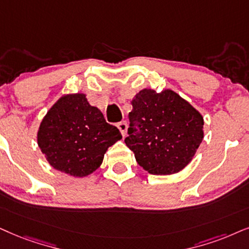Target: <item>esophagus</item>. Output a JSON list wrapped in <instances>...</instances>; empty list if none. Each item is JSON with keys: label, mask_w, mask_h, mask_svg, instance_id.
<instances>
[{"label": "esophagus", "mask_w": 249, "mask_h": 249, "mask_svg": "<svg viewBox=\"0 0 249 249\" xmlns=\"http://www.w3.org/2000/svg\"><path fill=\"white\" fill-rule=\"evenodd\" d=\"M117 127L119 128V131H121L123 137H125V134H126V130H127V123L125 121L119 122L117 124Z\"/></svg>", "instance_id": "obj_1"}]
</instances>
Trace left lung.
Segmentation results:
<instances>
[{
  "mask_svg": "<svg viewBox=\"0 0 249 249\" xmlns=\"http://www.w3.org/2000/svg\"><path fill=\"white\" fill-rule=\"evenodd\" d=\"M125 143L152 175H172L192 161L203 139V118L171 89L140 90L132 100Z\"/></svg>",
  "mask_w": 249,
  "mask_h": 249,
  "instance_id": "obj_1",
  "label": "left lung"
}]
</instances>
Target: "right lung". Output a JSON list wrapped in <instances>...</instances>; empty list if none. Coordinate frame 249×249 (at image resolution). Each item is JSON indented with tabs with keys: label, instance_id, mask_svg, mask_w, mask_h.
<instances>
[{
	"label": "right lung",
	"instance_id": "obj_1",
	"mask_svg": "<svg viewBox=\"0 0 249 249\" xmlns=\"http://www.w3.org/2000/svg\"><path fill=\"white\" fill-rule=\"evenodd\" d=\"M122 134L106 122L85 94H69L55 103L41 122L37 144L49 164L73 177H85L101 165L107 149Z\"/></svg>",
	"mask_w": 249,
	"mask_h": 249
}]
</instances>
